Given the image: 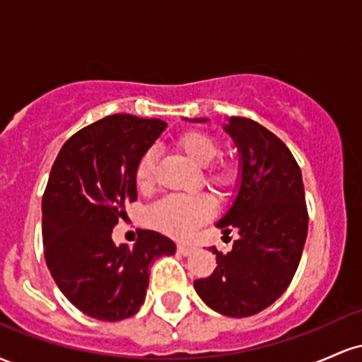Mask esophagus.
<instances>
[{
  "label": "esophagus",
  "mask_w": 362,
  "mask_h": 362,
  "mask_svg": "<svg viewBox=\"0 0 362 362\" xmlns=\"http://www.w3.org/2000/svg\"><path fill=\"white\" fill-rule=\"evenodd\" d=\"M177 250H178V253H182V255H190L194 250V247L192 245H187V243H178Z\"/></svg>",
  "instance_id": "34e87169"
}]
</instances>
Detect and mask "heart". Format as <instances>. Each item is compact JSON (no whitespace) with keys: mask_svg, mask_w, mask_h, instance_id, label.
<instances>
[{"mask_svg":"<svg viewBox=\"0 0 362 362\" xmlns=\"http://www.w3.org/2000/svg\"><path fill=\"white\" fill-rule=\"evenodd\" d=\"M177 146L190 160L199 165H209L221 153L218 141L202 131L182 132ZM156 149L149 148L136 163L134 178L139 189L146 190L155 182ZM206 180L221 192H230L240 182V167L233 160H218L207 167ZM214 214V202L207 194L170 195L148 209L146 221L151 228L173 238H187L199 224L206 223Z\"/></svg>","mask_w":362,"mask_h":362,"instance_id":"1","label":"heart"}]
</instances>
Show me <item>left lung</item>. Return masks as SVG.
<instances>
[{"mask_svg": "<svg viewBox=\"0 0 362 362\" xmlns=\"http://www.w3.org/2000/svg\"><path fill=\"white\" fill-rule=\"evenodd\" d=\"M226 131L242 153V185L218 228L240 238L224 255L211 248L218 265L194 288L214 311L242 318L288 289L308 235V207L301 168L282 139L245 117H231Z\"/></svg>", "mask_w": 362, "mask_h": 362, "instance_id": "1", "label": "left lung"}]
</instances>
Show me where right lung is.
<instances>
[{
	"instance_id": "obj_1",
	"label": "right lung",
	"mask_w": 362,
	"mask_h": 362,
	"mask_svg": "<svg viewBox=\"0 0 362 362\" xmlns=\"http://www.w3.org/2000/svg\"><path fill=\"white\" fill-rule=\"evenodd\" d=\"M167 124L114 114L62 144L42 195L44 257L57 288L91 318L117 322L138 313L149 267L175 243L139 230L134 247L115 245L112 228L134 202L136 163Z\"/></svg>"
}]
</instances>
